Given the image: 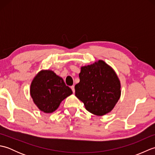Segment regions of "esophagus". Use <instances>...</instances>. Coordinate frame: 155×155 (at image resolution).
<instances>
[{"instance_id":"obj_1","label":"esophagus","mask_w":155,"mask_h":155,"mask_svg":"<svg viewBox=\"0 0 155 155\" xmlns=\"http://www.w3.org/2000/svg\"><path fill=\"white\" fill-rule=\"evenodd\" d=\"M71 89H72V92H73V93H74V92H75V90H74V85H72V86H71Z\"/></svg>"}]
</instances>
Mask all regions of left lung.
Wrapping results in <instances>:
<instances>
[{"label":"left lung","instance_id":"8db88e82","mask_svg":"<svg viewBox=\"0 0 155 155\" xmlns=\"http://www.w3.org/2000/svg\"><path fill=\"white\" fill-rule=\"evenodd\" d=\"M75 96L86 109L103 116L109 113L120 97V83L114 70L103 61L81 67Z\"/></svg>","mask_w":155,"mask_h":155}]
</instances>
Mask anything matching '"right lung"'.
Returning <instances> with one entry per match:
<instances>
[{
	"instance_id": "obj_1",
	"label": "right lung",
	"mask_w": 155,
	"mask_h": 155,
	"mask_svg": "<svg viewBox=\"0 0 155 155\" xmlns=\"http://www.w3.org/2000/svg\"><path fill=\"white\" fill-rule=\"evenodd\" d=\"M72 93L63 79L52 71L38 72L31 85V95L35 104L46 113L57 110L61 102Z\"/></svg>"
}]
</instances>
